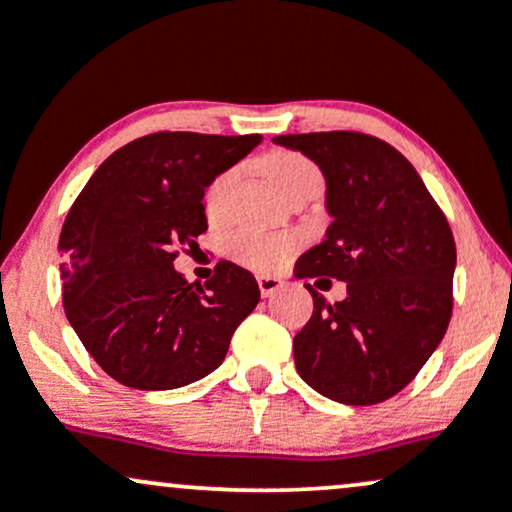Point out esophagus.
I'll return each mask as SVG.
<instances>
[{
    "instance_id": "1",
    "label": "esophagus",
    "mask_w": 512,
    "mask_h": 512,
    "mask_svg": "<svg viewBox=\"0 0 512 512\" xmlns=\"http://www.w3.org/2000/svg\"><path fill=\"white\" fill-rule=\"evenodd\" d=\"M257 286H260V293L264 298L267 296H274L276 291L281 289V286H284V281L281 279H276V276H257Z\"/></svg>"
}]
</instances>
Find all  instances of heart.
I'll use <instances>...</instances> for the list:
<instances>
[{"mask_svg":"<svg viewBox=\"0 0 512 512\" xmlns=\"http://www.w3.org/2000/svg\"><path fill=\"white\" fill-rule=\"evenodd\" d=\"M264 168H267L269 180L279 187L281 192L289 190L298 180L317 175V168L308 158L293 151H276L264 158ZM236 182V170H223L216 175L204 190V209H207L209 219L221 216L226 199L231 195V187ZM301 240L293 233H257V231H236L228 236L226 250L243 267L257 269V272H274V269L284 267L291 260L293 252L298 250Z\"/></svg>","mask_w":512,"mask_h":512,"instance_id":"b5f03b06","label":"heart"}]
</instances>
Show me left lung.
I'll return each mask as SVG.
<instances>
[{
    "instance_id": "1",
    "label": "left lung",
    "mask_w": 512,
    "mask_h": 512,
    "mask_svg": "<svg viewBox=\"0 0 512 512\" xmlns=\"http://www.w3.org/2000/svg\"><path fill=\"white\" fill-rule=\"evenodd\" d=\"M274 142L320 166L334 216L296 276L346 281V298L334 305L305 284L315 308L293 337L298 375L334 402H385L416 378L448 330L457 260L450 223L416 168L383 139L337 129Z\"/></svg>"
}]
</instances>
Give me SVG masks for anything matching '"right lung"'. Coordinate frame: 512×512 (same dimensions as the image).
Returning <instances> with one entry per match:
<instances>
[{
	"label": "right lung",
	"instance_id": "add662e5",
	"mask_svg": "<svg viewBox=\"0 0 512 512\" xmlns=\"http://www.w3.org/2000/svg\"><path fill=\"white\" fill-rule=\"evenodd\" d=\"M260 134L154 132L117 149L74 199L60 233L62 301L93 361L134 390H175L219 368L260 303L248 269L221 260L204 286L173 260L207 231L204 187Z\"/></svg>",
	"mask_w": 512,
	"mask_h": 512
}]
</instances>
